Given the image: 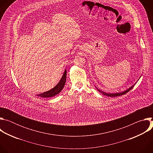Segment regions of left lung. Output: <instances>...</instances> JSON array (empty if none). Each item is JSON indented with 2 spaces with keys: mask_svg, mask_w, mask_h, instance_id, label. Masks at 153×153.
Listing matches in <instances>:
<instances>
[{
  "mask_svg": "<svg viewBox=\"0 0 153 153\" xmlns=\"http://www.w3.org/2000/svg\"><path fill=\"white\" fill-rule=\"evenodd\" d=\"M136 84V83H135ZM134 84V85H135ZM134 85H133L132 86H131L129 88H128V90H125V91H123V92H121V93H105V92H104V91H100V90H99V89H97H97L98 90V91L100 92V93H101L102 94H103V95H105V96H108V97H116V96H122V95H123V94H125L126 93H127L128 92H129L131 90L133 87H134Z\"/></svg>",
  "mask_w": 153,
  "mask_h": 153,
  "instance_id": "left-lung-1",
  "label": "left lung"
}]
</instances>
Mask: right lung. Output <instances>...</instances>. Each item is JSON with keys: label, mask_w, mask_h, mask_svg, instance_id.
I'll return each instance as SVG.
<instances>
[{"label": "right lung", "mask_w": 153, "mask_h": 153, "mask_svg": "<svg viewBox=\"0 0 153 153\" xmlns=\"http://www.w3.org/2000/svg\"><path fill=\"white\" fill-rule=\"evenodd\" d=\"M66 78H67V70H65L60 80L53 88L51 89L48 91L37 94V96H40L41 97H51L58 94L60 92H61V91L63 88L65 82H66Z\"/></svg>", "instance_id": "add662e5"}]
</instances>
